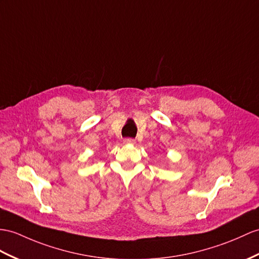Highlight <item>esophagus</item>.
<instances>
[{
    "instance_id": "obj_1",
    "label": "esophagus",
    "mask_w": 259,
    "mask_h": 259,
    "mask_svg": "<svg viewBox=\"0 0 259 259\" xmlns=\"http://www.w3.org/2000/svg\"><path fill=\"white\" fill-rule=\"evenodd\" d=\"M123 142H124V144H132V145L136 143L135 140H133V138H125Z\"/></svg>"
}]
</instances>
